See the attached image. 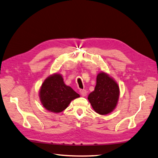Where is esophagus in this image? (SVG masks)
<instances>
[{
  "label": "esophagus",
  "instance_id": "esophagus-1",
  "mask_svg": "<svg viewBox=\"0 0 158 158\" xmlns=\"http://www.w3.org/2000/svg\"><path fill=\"white\" fill-rule=\"evenodd\" d=\"M79 92H80V94H81L82 97H85L86 94H87V91H86L85 89H81V90H80Z\"/></svg>",
  "mask_w": 158,
  "mask_h": 158
}]
</instances>
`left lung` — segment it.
<instances>
[{
  "label": "left lung",
  "instance_id": "1",
  "mask_svg": "<svg viewBox=\"0 0 158 158\" xmlns=\"http://www.w3.org/2000/svg\"><path fill=\"white\" fill-rule=\"evenodd\" d=\"M119 95L118 83L108 74L101 72L97 75L94 90L89 93L88 99L96 112L106 115L116 108Z\"/></svg>",
  "mask_w": 158,
  "mask_h": 158
}]
</instances>
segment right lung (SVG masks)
Returning <instances> with one entry per match:
<instances>
[{
    "instance_id": "add662e5",
    "label": "right lung",
    "mask_w": 158,
    "mask_h": 158,
    "mask_svg": "<svg viewBox=\"0 0 158 158\" xmlns=\"http://www.w3.org/2000/svg\"><path fill=\"white\" fill-rule=\"evenodd\" d=\"M39 97L46 110L54 113L66 110L70 102L80 96L65 84L61 75L55 73L46 78L40 89Z\"/></svg>"
}]
</instances>
